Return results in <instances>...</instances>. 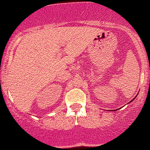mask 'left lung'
Returning a JSON list of instances; mask_svg holds the SVG:
<instances>
[{
    "label": "left lung",
    "instance_id": "8db88e82",
    "mask_svg": "<svg viewBox=\"0 0 150 150\" xmlns=\"http://www.w3.org/2000/svg\"><path fill=\"white\" fill-rule=\"evenodd\" d=\"M133 100H134V99H132V101H133ZM132 101H131V102H132Z\"/></svg>",
    "mask_w": 150,
    "mask_h": 150
}]
</instances>
